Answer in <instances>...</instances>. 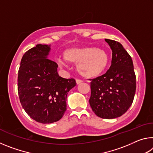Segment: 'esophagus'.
Returning a JSON list of instances; mask_svg holds the SVG:
<instances>
[{
    "mask_svg": "<svg viewBox=\"0 0 153 153\" xmlns=\"http://www.w3.org/2000/svg\"><path fill=\"white\" fill-rule=\"evenodd\" d=\"M82 82V80L78 79H76V84H81Z\"/></svg>",
    "mask_w": 153,
    "mask_h": 153,
    "instance_id": "esophagus-1",
    "label": "esophagus"
}]
</instances>
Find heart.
<instances>
[{
	"label": "heart",
	"instance_id": "obj_1",
	"mask_svg": "<svg viewBox=\"0 0 153 153\" xmlns=\"http://www.w3.org/2000/svg\"><path fill=\"white\" fill-rule=\"evenodd\" d=\"M65 61L76 63V69L82 76L86 78H96L103 74L108 67L109 59L106 52L92 46L74 47L63 52ZM59 67L65 65L61 59H56Z\"/></svg>",
	"mask_w": 153,
	"mask_h": 153
}]
</instances>
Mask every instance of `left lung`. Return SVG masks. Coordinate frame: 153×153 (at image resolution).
Returning <instances> with one entry per match:
<instances>
[{
    "instance_id": "obj_1",
    "label": "left lung",
    "mask_w": 153,
    "mask_h": 153,
    "mask_svg": "<svg viewBox=\"0 0 153 153\" xmlns=\"http://www.w3.org/2000/svg\"><path fill=\"white\" fill-rule=\"evenodd\" d=\"M112 50L111 65L106 74L92 79L89 102L98 117L114 119L131 107L136 92L133 61L121 44L105 39Z\"/></svg>"
}]
</instances>
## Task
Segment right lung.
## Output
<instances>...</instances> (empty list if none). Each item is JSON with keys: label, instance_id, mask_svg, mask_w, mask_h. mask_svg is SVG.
<instances>
[{"label": "right lung", "instance_id": "add662e5", "mask_svg": "<svg viewBox=\"0 0 153 153\" xmlns=\"http://www.w3.org/2000/svg\"><path fill=\"white\" fill-rule=\"evenodd\" d=\"M51 45H37L25 53L18 71V94L30 117L41 123L60 120L67 109V96L74 79L59 76L58 65L48 59Z\"/></svg>", "mask_w": 153, "mask_h": 153}]
</instances>
